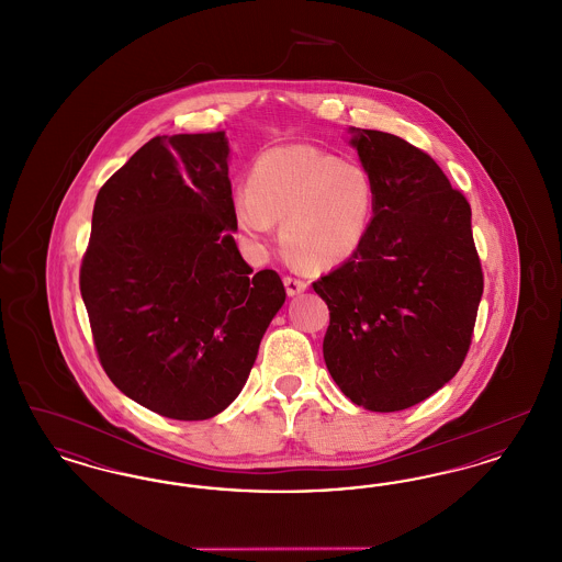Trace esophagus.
<instances>
[{
	"instance_id": "1",
	"label": "esophagus",
	"mask_w": 562,
	"mask_h": 562,
	"mask_svg": "<svg viewBox=\"0 0 562 562\" xmlns=\"http://www.w3.org/2000/svg\"><path fill=\"white\" fill-rule=\"evenodd\" d=\"M284 286H286V293L294 296V294L303 293L307 289V282L301 280V278H293V276H284Z\"/></svg>"
}]
</instances>
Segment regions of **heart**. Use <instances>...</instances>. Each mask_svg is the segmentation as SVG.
Here are the masks:
<instances>
[{"label":"heart","instance_id":"heart-1","mask_svg":"<svg viewBox=\"0 0 562 562\" xmlns=\"http://www.w3.org/2000/svg\"><path fill=\"white\" fill-rule=\"evenodd\" d=\"M374 209L367 168L312 145H282L259 156L248 188L234 191L236 225L250 240L282 221L286 252L310 269L341 266L362 246Z\"/></svg>","mask_w":562,"mask_h":562}]
</instances>
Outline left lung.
Instances as JSON below:
<instances>
[{
	"label": "left lung",
	"mask_w": 562,
	"mask_h": 562,
	"mask_svg": "<svg viewBox=\"0 0 562 562\" xmlns=\"http://www.w3.org/2000/svg\"><path fill=\"white\" fill-rule=\"evenodd\" d=\"M373 179L362 246L314 282L330 312L324 362L349 401L394 413L426 401L461 369L481 303L472 209L419 147L351 131Z\"/></svg>",
	"instance_id": "1"
}]
</instances>
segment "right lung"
Wrapping results in <instances>:
<instances>
[{
  "label": "right lung",
  "instance_id": "1",
  "mask_svg": "<svg viewBox=\"0 0 562 562\" xmlns=\"http://www.w3.org/2000/svg\"><path fill=\"white\" fill-rule=\"evenodd\" d=\"M225 133L145 143L101 188L81 259L94 348L113 385L179 422L240 394L286 291L234 240Z\"/></svg>",
  "mask_w": 562,
  "mask_h": 562
}]
</instances>
